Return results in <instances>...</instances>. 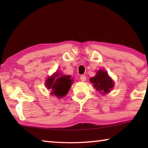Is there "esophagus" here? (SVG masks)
Returning a JSON list of instances; mask_svg holds the SVG:
<instances>
[{
  "label": "esophagus",
  "mask_w": 148,
  "mask_h": 148,
  "mask_svg": "<svg viewBox=\"0 0 148 148\" xmlns=\"http://www.w3.org/2000/svg\"><path fill=\"white\" fill-rule=\"evenodd\" d=\"M80 79L82 81V82H85L86 80V76L84 75H82L80 76Z\"/></svg>",
  "instance_id": "esophagus-1"
}]
</instances>
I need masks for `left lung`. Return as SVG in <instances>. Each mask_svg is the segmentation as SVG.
Wrapping results in <instances>:
<instances>
[{
    "mask_svg": "<svg viewBox=\"0 0 148 148\" xmlns=\"http://www.w3.org/2000/svg\"><path fill=\"white\" fill-rule=\"evenodd\" d=\"M90 82L94 85L96 90L102 92V93L106 94L110 92L111 89L114 87V83L109 77L106 71L103 70H99L94 77L90 78Z\"/></svg>",
    "mask_w": 148,
    "mask_h": 148,
    "instance_id": "obj_1",
    "label": "left lung"
}]
</instances>
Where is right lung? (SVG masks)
I'll return each instance as SVG.
<instances>
[{"instance_id":"obj_1","label":"right lung","mask_w":148,"mask_h":148,"mask_svg":"<svg viewBox=\"0 0 148 148\" xmlns=\"http://www.w3.org/2000/svg\"><path fill=\"white\" fill-rule=\"evenodd\" d=\"M73 79L69 75H62L56 73L46 80V86L52 91L51 94L57 98H62L67 94L72 85Z\"/></svg>"}]
</instances>
